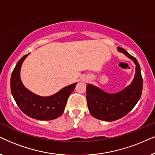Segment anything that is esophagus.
<instances>
[{
    "label": "esophagus",
    "mask_w": 155,
    "mask_h": 155,
    "mask_svg": "<svg viewBox=\"0 0 155 155\" xmlns=\"http://www.w3.org/2000/svg\"><path fill=\"white\" fill-rule=\"evenodd\" d=\"M84 81H87V80H84Z\"/></svg>",
    "instance_id": "34e87169"
}]
</instances>
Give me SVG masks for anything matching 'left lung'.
<instances>
[{"mask_svg": "<svg viewBox=\"0 0 155 155\" xmlns=\"http://www.w3.org/2000/svg\"><path fill=\"white\" fill-rule=\"evenodd\" d=\"M117 50L135 64V75L132 83L116 94H108L92 84L86 86V100L90 113L104 121H114L124 117L135 107L142 95L143 80L137 60L122 47H117Z\"/></svg>", "mask_w": 155, "mask_h": 155, "instance_id": "1", "label": "left lung"}]
</instances>
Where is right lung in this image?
<instances>
[{
	"label": "right lung",
	"instance_id": "obj_1",
	"mask_svg": "<svg viewBox=\"0 0 155 155\" xmlns=\"http://www.w3.org/2000/svg\"><path fill=\"white\" fill-rule=\"evenodd\" d=\"M29 54L18 61L12 73L10 89L14 100L20 110L32 118L40 120L56 119L64 113L67 99L74 91L76 83L65 86L50 96L44 97L33 94L25 87L20 76L22 62Z\"/></svg>",
	"mask_w": 155,
	"mask_h": 155
}]
</instances>
